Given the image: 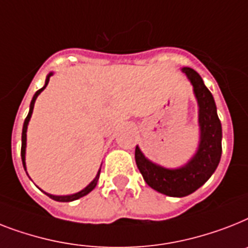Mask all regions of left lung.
<instances>
[{"mask_svg":"<svg viewBox=\"0 0 248 248\" xmlns=\"http://www.w3.org/2000/svg\"><path fill=\"white\" fill-rule=\"evenodd\" d=\"M182 72L194 86L199 106L200 140L196 153L185 166L170 170L149 160L139 146L135 149V160L145 182L160 194L172 197L187 196L200 188L215 172L222 156V124L214 98L195 70L182 67Z\"/></svg>","mask_w":248,"mask_h":248,"instance_id":"left-lung-1","label":"left lung"}]
</instances>
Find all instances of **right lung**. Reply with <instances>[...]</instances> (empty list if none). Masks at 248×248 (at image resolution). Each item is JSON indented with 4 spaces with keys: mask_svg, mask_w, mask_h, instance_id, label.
Segmentation results:
<instances>
[{
    "mask_svg": "<svg viewBox=\"0 0 248 248\" xmlns=\"http://www.w3.org/2000/svg\"><path fill=\"white\" fill-rule=\"evenodd\" d=\"M53 75V72H49L47 75V78H46V84H44V86L42 88V89L38 90L35 94H34L33 99H31V102H30V108H29V113H28V116H26L25 121H24V126H23V134H21V160H23V166H24V170H26V164H25V150H26V131H28V124H29V121H30V117H31V114H33V109H34V103H35V100H37L38 95H39L40 93L43 92L44 89H46V86L48 85V82H49V78ZM28 174V173H26ZM99 174H100V170H98V173H96L95 178L92 181V182L88 185V186L85 187V188H82L81 191H78V192H76V194H72V195H65V196H57V195H51V194H47V192H44V194L47 195V196H49L51 199H53V200L56 201H60V202H70V201H74V200H78V199H80V197L85 196V195H88L89 192H92L94 188H95L96 183H98V180H99Z\"/></svg>",
    "mask_w": 248,
    "mask_h": 248,
    "instance_id": "1",
    "label": "right lung"
}]
</instances>
